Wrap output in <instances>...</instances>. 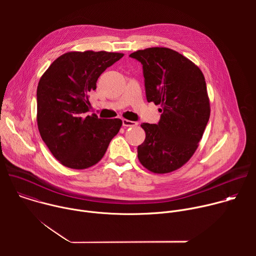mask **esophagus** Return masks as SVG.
Listing matches in <instances>:
<instances>
[{"label":"esophagus","instance_id":"esophagus-1","mask_svg":"<svg viewBox=\"0 0 256 256\" xmlns=\"http://www.w3.org/2000/svg\"><path fill=\"white\" fill-rule=\"evenodd\" d=\"M122 126H138V122H132L128 120H122Z\"/></svg>","mask_w":256,"mask_h":256}]
</instances>
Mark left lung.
<instances>
[{
    "label": "left lung",
    "instance_id": "1",
    "mask_svg": "<svg viewBox=\"0 0 256 256\" xmlns=\"http://www.w3.org/2000/svg\"><path fill=\"white\" fill-rule=\"evenodd\" d=\"M142 64L148 102L160 105L158 124H142L146 138L138 158L149 171L164 174L184 166L194 154L210 118L204 76L190 60L167 48L130 54Z\"/></svg>",
    "mask_w": 256,
    "mask_h": 256
}]
</instances>
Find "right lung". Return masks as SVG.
Returning <instances> with one entry per match:
<instances>
[{"label":"right lung","mask_w":256,"mask_h":256,"mask_svg":"<svg viewBox=\"0 0 256 256\" xmlns=\"http://www.w3.org/2000/svg\"><path fill=\"white\" fill-rule=\"evenodd\" d=\"M124 56L120 52H68L44 72L38 86V126L54 157L72 169L98 163L120 132V118H98L89 94L102 72Z\"/></svg>","instance_id":"obj_1"}]
</instances>
